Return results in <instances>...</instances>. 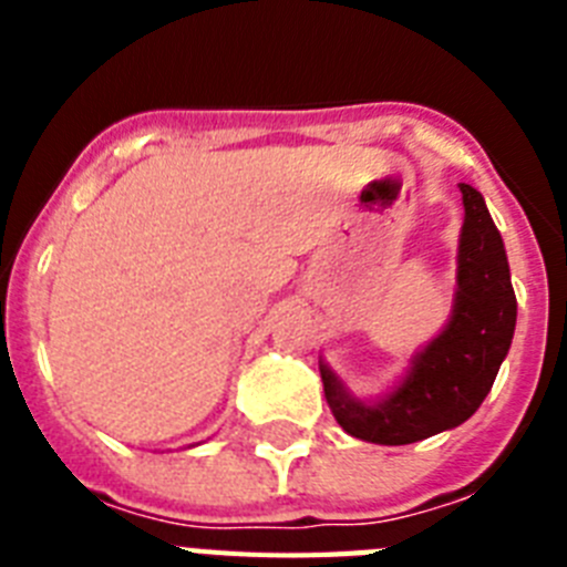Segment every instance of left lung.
<instances>
[{
	"label": "left lung",
	"mask_w": 567,
	"mask_h": 567,
	"mask_svg": "<svg viewBox=\"0 0 567 567\" xmlns=\"http://www.w3.org/2000/svg\"><path fill=\"white\" fill-rule=\"evenodd\" d=\"M465 207L460 238L457 303L449 327L425 346L398 392L378 405L358 403L320 365L323 394L343 432L365 443L405 445L454 429L477 412L491 392L517 327L503 238L483 195L460 184Z\"/></svg>",
	"instance_id": "8db88e82"
}]
</instances>
